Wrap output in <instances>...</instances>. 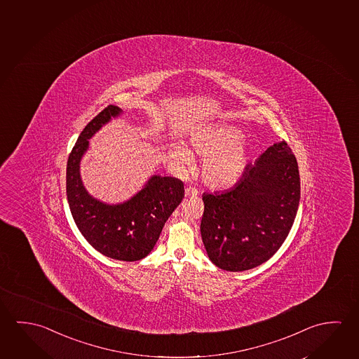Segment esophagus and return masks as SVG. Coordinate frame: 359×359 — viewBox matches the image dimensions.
<instances>
[{
    "mask_svg": "<svg viewBox=\"0 0 359 359\" xmlns=\"http://www.w3.org/2000/svg\"><path fill=\"white\" fill-rule=\"evenodd\" d=\"M186 197H196L198 194V191L194 187H187L184 189Z\"/></svg>",
    "mask_w": 359,
    "mask_h": 359,
    "instance_id": "obj_1",
    "label": "esophagus"
}]
</instances>
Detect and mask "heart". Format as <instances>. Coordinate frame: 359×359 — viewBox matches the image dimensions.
I'll return each instance as SVG.
<instances>
[{"instance_id":"obj_1","label":"heart","mask_w":359,"mask_h":359,"mask_svg":"<svg viewBox=\"0 0 359 359\" xmlns=\"http://www.w3.org/2000/svg\"><path fill=\"white\" fill-rule=\"evenodd\" d=\"M241 138L242 132L229 125L210 126L192 135L191 146L194 152L205 157L201 172L207 186L228 187L242 176L248 154ZM172 154L181 165L194 163L192 154L182 144H173Z\"/></svg>"}]
</instances>
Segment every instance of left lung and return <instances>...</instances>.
Returning <instances> with one entry per match:
<instances>
[{
	"mask_svg": "<svg viewBox=\"0 0 359 359\" xmlns=\"http://www.w3.org/2000/svg\"><path fill=\"white\" fill-rule=\"evenodd\" d=\"M299 198L296 156L283 140L247 165L234 187L202 196L201 236L210 259L229 272L267 262L290 233Z\"/></svg>",
	"mask_w": 359,
	"mask_h": 359,
	"instance_id": "1",
	"label": "left lung"
}]
</instances>
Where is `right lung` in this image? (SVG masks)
Wrapping results in <instances>:
<instances>
[{
	"label": "right lung",
	"mask_w": 359,
	"mask_h": 359,
	"mask_svg": "<svg viewBox=\"0 0 359 359\" xmlns=\"http://www.w3.org/2000/svg\"><path fill=\"white\" fill-rule=\"evenodd\" d=\"M120 114L121 109L111 104L81 132L67 161L66 191L74 223L86 241L103 256L133 262L154 250L165 221L184 197V187L176 177L154 176L135 197L114 205L87 194L81 181V157L88 140Z\"/></svg>",
	"instance_id": "obj_1"
}]
</instances>
